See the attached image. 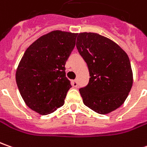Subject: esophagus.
<instances>
[{
    "label": "esophagus",
    "mask_w": 147,
    "mask_h": 147,
    "mask_svg": "<svg viewBox=\"0 0 147 147\" xmlns=\"http://www.w3.org/2000/svg\"><path fill=\"white\" fill-rule=\"evenodd\" d=\"M71 84H72V86H73V87L76 88V87L78 86V82H77V80H72V81H71Z\"/></svg>",
    "instance_id": "1"
}]
</instances>
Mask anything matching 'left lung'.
I'll return each instance as SVG.
<instances>
[{
	"mask_svg": "<svg viewBox=\"0 0 147 147\" xmlns=\"http://www.w3.org/2000/svg\"><path fill=\"white\" fill-rule=\"evenodd\" d=\"M76 48L90 76L88 84L80 89L84 104L102 115L119 108L133 85L127 53L113 40L93 32L80 33Z\"/></svg>",
	"mask_w": 147,
	"mask_h": 147,
	"instance_id": "1",
	"label": "left lung"
}]
</instances>
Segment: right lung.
I'll return each instance as SVG.
<instances>
[{
	"mask_svg": "<svg viewBox=\"0 0 147 147\" xmlns=\"http://www.w3.org/2000/svg\"><path fill=\"white\" fill-rule=\"evenodd\" d=\"M77 33L53 31L33 42L16 71V83L29 108L40 115L55 111L64 104L71 87L65 64L76 45Z\"/></svg>",
	"mask_w": 147,
	"mask_h": 147,
	"instance_id": "add662e5",
	"label": "right lung"
}]
</instances>
